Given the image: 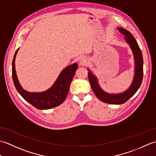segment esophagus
<instances>
[{"instance_id": "1", "label": "esophagus", "mask_w": 156, "mask_h": 156, "mask_svg": "<svg viewBox=\"0 0 156 156\" xmlns=\"http://www.w3.org/2000/svg\"><path fill=\"white\" fill-rule=\"evenodd\" d=\"M79 62H80V64L81 65L84 66V65H86L87 64V59L85 58H81L80 59V60H79Z\"/></svg>"}]
</instances>
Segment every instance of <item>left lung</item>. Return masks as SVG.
<instances>
[{
	"label": "left lung",
	"mask_w": 156,
	"mask_h": 156,
	"mask_svg": "<svg viewBox=\"0 0 156 156\" xmlns=\"http://www.w3.org/2000/svg\"><path fill=\"white\" fill-rule=\"evenodd\" d=\"M119 30L120 31L122 34L125 35V39L128 44L130 45V47L133 52L135 62V74L133 83H132L131 87L128 90L120 94H109L106 93L99 87L97 82V78L94 76L90 72H88V80L90 82L91 88L93 90L94 93L97 96L99 100L106 102V103L112 104V105H119L123 104L127 102L129 98L133 97L139 88L140 87L142 80H143L144 75V62L143 56L141 49L139 47L135 39L130 32L126 30L125 29L119 27Z\"/></svg>",
	"instance_id": "8db88e82"
}]
</instances>
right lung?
Masks as SVG:
<instances>
[{
    "label": "right lung",
    "mask_w": 156,
    "mask_h": 156,
    "mask_svg": "<svg viewBox=\"0 0 156 156\" xmlns=\"http://www.w3.org/2000/svg\"><path fill=\"white\" fill-rule=\"evenodd\" d=\"M16 51L12 64V76L15 87L21 97L37 109H49L63 103L67 97L73 77L78 68V64H74L66 67L59 76L54 86L48 90L42 93H29L23 90L16 75L15 60Z\"/></svg>",
    "instance_id": "obj_1"
}]
</instances>
